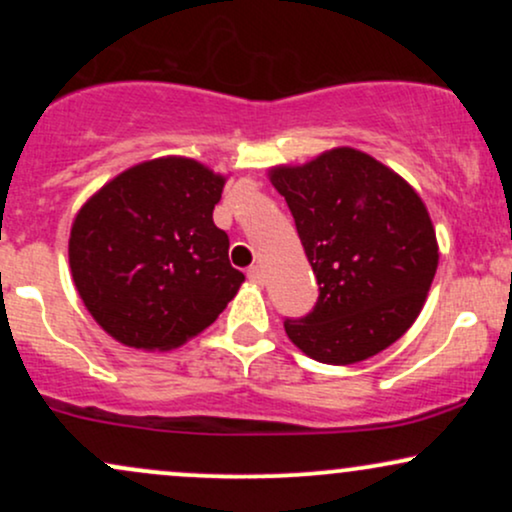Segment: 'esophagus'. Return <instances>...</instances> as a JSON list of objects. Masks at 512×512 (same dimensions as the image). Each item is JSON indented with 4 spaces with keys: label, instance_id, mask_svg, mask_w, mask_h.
<instances>
[{
    "label": "esophagus",
    "instance_id": "1",
    "mask_svg": "<svg viewBox=\"0 0 512 512\" xmlns=\"http://www.w3.org/2000/svg\"><path fill=\"white\" fill-rule=\"evenodd\" d=\"M248 279L252 281V284H264L262 264H252V267L248 269Z\"/></svg>",
    "mask_w": 512,
    "mask_h": 512
}]
</instances>
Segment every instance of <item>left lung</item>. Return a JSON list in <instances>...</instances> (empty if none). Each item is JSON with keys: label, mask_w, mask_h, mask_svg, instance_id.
<instances>
[{"label": "left lung", "mask_w": 512, "mask_h": 512, "mask_svg": "<svg viewBox=\"0 0 512 512\" xmlns=\"http://www.w3.org/2000/svg\"><path fill=\"white\" fill-rule=\"evenodd\" d=\"M267 175L289 204L320 284L313 313L284 322L291 342L330 366L395 344L424 308L440 257L419 192L351 146L272 166Z\"/></svg>", "instance_id": "obj_1"}]
</instances>
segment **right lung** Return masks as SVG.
Segmentation results:
<instances>
[{"label":"right lung","mask_w":512,"mask_h":512,"mask_svg":"<svg viewBox=\"0 0 512 512\" xmlns=\"http://www.w3.org/2000/svg\"><path fill=\"white\" fill-rule=\"evenodd\" d=\"M226 180L195 158H151L105 182L76 211L72 281L115 342L178 349L233 301L245 276L228 262V236L211 216Z\"/></svg>","instance_id":"obj_1"}]
</instances>
